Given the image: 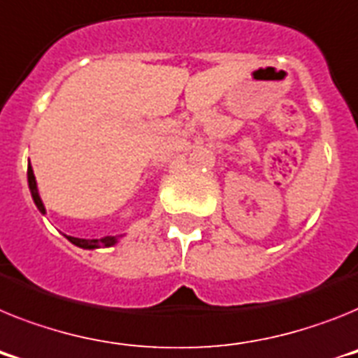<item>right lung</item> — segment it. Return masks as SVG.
I'll return each mask as SVG.
<instances>
[{"instance_id": "right-lung-1", "label": "right lung", "mask_w": 358, "mask_h": 358, "mask_svg": "<svg viewBox=\"0 0 358 358\" xmlns=\"http://www.w3.org/2000/svg\"><path fill=\"white\" fill-rule=\"evenodd\" d=\"M27 180H29V189H31L32 200H34L38 211H40L41 215H45L47 211H45V206H43V200H41L40 196V191H38V184H36V176H34V171H32L31 162H29V169H27ZM67 238L69 242H72V244L82 249H100V248H110V245H116L118 244L120 236H105V238H94V240L74 238V236H67Z\"/></svg>"}]
</instances>
